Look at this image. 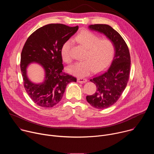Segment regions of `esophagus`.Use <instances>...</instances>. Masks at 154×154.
Segmentation results:
<instances>
[{"mask_svg":"<svg viewBox=\"0 0 154 154\" xmlns=\"http://www.w3.org/2000/svg\"><path fill=\"white\" fill-rule=\"evenodd\" d=\"M77 82L80 83H85L87 82V79H84V78H78L77 79Z\"/></svg>","mask_w":154,"mask_h":154,"instance_id":"esophagus-1","label":"esophagus"}]
</instances>
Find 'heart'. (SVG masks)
<instances>
[{"label": "heart", "mask_w": 154, "mask_h": 154, "mask_svg": "<svg viewBox=\"0 0 154 154\" xmlns=\"http://www.w3.org/2000/svg\"><path fill=\"white\" fill-rule=\"evenodd\" d=\"M99 36L89 30H83L74 38L86 48L84 61L78 62L69 68V72L78 77H85L94 71L99 72L105 68L114 57L115 45L109 38L99 39ZM72 42L65 41L61 48L63 60L67 63H72L71 54Z\"/></svg>", "instance_id": "obj_1"}]
</instances>
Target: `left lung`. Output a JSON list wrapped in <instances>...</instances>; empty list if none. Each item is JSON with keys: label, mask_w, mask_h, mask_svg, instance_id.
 <instances>
[{"label": "left lung", "mask_w": 154, "mask_h": 154, "mask_svg": "<svg viewBox=\"0 0 154 154\" xmlns=\"http://www.w3.org/2000/svg\"><path fill=\"white\" fill-rule=\"evenodd\" d=\"M89 28L105 35L113 41L115 48V57L109 68L90 79L96 86V93L86 97L92 106L105 109L115 104L125 88L130 75V55L126 42L112 27L106 24H94Z\"/></svg>", "instance_id": "left-lung-1"}]
</instances>
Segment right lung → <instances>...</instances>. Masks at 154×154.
<instances>
[{"instance_id": "right-lung-1", "label": "right lung", "mask_w": 154, "mask_h": 154, "mask_svg": "<svg viewBox=\"0 0 154 154\" xmlns=\"http://www.w3.org/2000/svg\"><path fill=\"white\" fill-rule=\"evenodd\" d=\"M78 29L79 26L50 24L35 30L25 42L20 55V71L25 90L38 105L55 106L61 100L66 85L77 82L75 77L63 71L61 48ZM32 62L40 63L45 69V80L41 84L32 83L26 77V68Z\"/></svg>"}]
</instances>
